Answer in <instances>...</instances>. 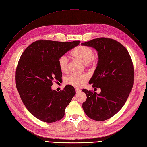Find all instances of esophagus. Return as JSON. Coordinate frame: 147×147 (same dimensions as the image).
Segmentation results:
<instances>
[{
    "mask_svg": "<svg viewBox=\"0 0 147 147\" xmlns=\"http://www.w3.org/2000/svg\"><path fill=\"white\" fill-rule=\"evenodd\" d=\"M75 92H76V93H80L81 92V89H79V88H75Z\"/></svg>",
    "mask_w": 147,
    "mask_h": 147,
    "instance_id": "obj_1",
    "label": "esophagus"
}]
</instances>
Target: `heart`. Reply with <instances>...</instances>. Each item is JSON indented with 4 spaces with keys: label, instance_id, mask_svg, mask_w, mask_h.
I'll use <instances>...</instances> for the list:
<instances>
[{
    "label": "heart",
    "instance_id": "heart-1",
    "mask_svg": "<svg viewBox=\"0 0 147 147\" xmlns=\"http://www.w3.org/2000/svg\"><path fill=\"white\" fill-rule=\"evenodd\" d=\"M72 56L79 59L86 65L94 64L97 62L98 57L94 55L92 49L87 46H78L75 48L71 52ZM58 63L60 70L63 72H67L69 67V59L66 55L60 56L58 60ZM88 80V76L86 74L78 75L71 74L65 78V81L67 84L74 86L79 87L83 85Z\"/></svg>",
    "mask_w": 147,
    "mask_h": 147
}]
</instances>
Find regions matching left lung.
<instances>
[{"mask_svg": "<svg viewBox=\"0 0 147 147\" xmlns=\"http://www.w3.org/2000/svg\"><path fill=\"white\" fill-rule=\"evenodd\" d=\"M92 47L98 52V61L89 83L101 92L83 89L87 96L83 109L96 121L110 119L122 109L133 88L134 67L123 45L113 39L100 38L81 44Z\"/></svg>", "mask_w": 147, "mask_h": 147, "instance_id": "left-lung-1", "label": "left lung"}]
</instances>
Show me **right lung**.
Here are the masks:
<instances>
[{
  "label": "right lung",
  "instance_id": "1",
  "mask_svg": "<svg viewBox=\"0 0 147 147\" xmlns=\"http://www.w3.org/2000/svg\"><path fill=\"white\" fill-rule=\"evenodd\" d=\"M80 42L39 40L27 47L19 59L15 73L18 92L29 112L42 122L61 119L74 97L75 90L71 85H66L59 92L51 86L53 80H61L59 57Z\"/></svg>",
  "mask_w": 147,
  "mask_h": 147
}]
</instances>
